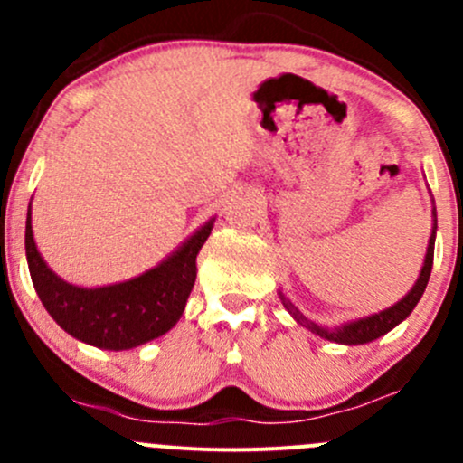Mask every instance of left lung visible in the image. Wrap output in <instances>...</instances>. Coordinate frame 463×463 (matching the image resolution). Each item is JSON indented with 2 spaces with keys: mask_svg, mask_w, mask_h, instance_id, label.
Returning <instances> with one entry per match:
<instances>
[{
  "mask_svg": "<svg viewBox=\"0 0 463 463\" xmlns=\"http://www.w3.org/2000/svg\"><path fill=\"white\" fill-rule=\"evenodd\" d=\"M435 232H438V213H435V206H433V226H431V237H429V246H427V254H424V263L422 269H420L416 283H413L411 289L402 296L396 305L387 307V309L379 311V313H372V316L359 317V320H350L339 324V326H322V324H316L309 317H305L298 311V307L294 305L283 291H279V298L283 302V307L287 311L291 313L296 322L300 326L309 328L313 335L317 337L328 339V342L335 344H344V346H359V344H370L374 339L383 337L385 333H390L392 328L398 326L402 320H407L409 313L413 311V307L418 305V300L422 298L424 289H427L429 283V276H431V268H433V248H435Z\"/></svg>",
  "mask_w": 463,
  "mask_h": 463,
  "instance_id": "left-lung-1",
  "label": "left lung"
}]
</instances>
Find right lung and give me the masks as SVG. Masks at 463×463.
Returning <instances> with one entry per match:
<instances>
[{"label":"right lung","mask_w":463,"mask_h":463,"mask_svg":"<svg viewBox=\"0 0 463 463\" xmlns=\"http://www.w3.org/2000/svg\"><path fill=\"white\" fill-rule=\"evenodd\" d=\"M215 217L147 269L124 283L78 287L62 280L43 261L32 235V202L25 220V259L36 294L62 331L102 350H130L176 326L198 274L200 248L213 231Z\"/></svg>","instance_id":"1"}]
</instances>
